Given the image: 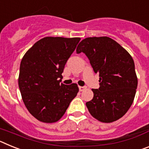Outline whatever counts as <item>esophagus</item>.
<instances>
[{
    "label": "esophagus",
    "mask_w": 149,
    "mask_h": 149,
    "mask_svg": "<svg viewBox=\"0 0 149 149\" xmlns=\"http://www.w3.org/2000/svg\"><path fill=\"white\" fill-rule=\"evenodd\" d=\"M84 89H86V86H79V90L81 91V92L84 91Z\"/></svg>",
    "instance_id": "obj_1"
}]
</instances>
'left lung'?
<instances>
[{
	"label": "left lung",
	"instance_id": "left-lung-1",
	"mask_svg": "<svg viewBox=\"0 0 149 149\" xmlns=\"http://www.w3.org/2000/svg\"><path fill=\"white\" fill-rule=\"evenodd\" d=\"M76 51L85 54L95 73H99V89H92L93 98L86 103L89 113L104 123L122 118L131 107L137 87L132 56L107 36L83 39Z\"/></svg>",
	"mask_w": 149,
	"mask_h": 149
}]
</instances>
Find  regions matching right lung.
<instances>
[{
    "label": "right lung",
    "mask_w": 149,
    "mask_h": 149,
    "mask_svg": "<svg viewBox=\"0 0 149 149\" xmlns=\"http://www.w3.org/2000/svg\"><path fill=\"white\" fill-rule=\"evenodd\" d=\"M80 40L78 37L47 36L24 55L18 86L27 110L40 122L60 120L79 92L77 84L60 83L65 63Z\"/></svg>",
    "instance_id": "1"
}]
</instances>
